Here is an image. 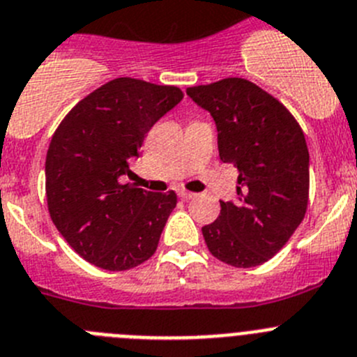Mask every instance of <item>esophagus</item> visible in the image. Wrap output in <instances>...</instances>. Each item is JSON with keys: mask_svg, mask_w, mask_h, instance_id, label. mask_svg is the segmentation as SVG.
<instances>
[{"mask_svg": "<svg viewBox=\"0 0 357 357\" xmlns=\"http://www.w3.org/2000/svg\"><path fill=\"white\" fill-rule=\"evenodd\" d=\"M178 195L181 199H194L195 197V194L194 192H188V190H185V188H181V190H178Z\"/></svg>", "mask_w": 357, "mask_h": 357, "instance_id": "1", "label": "esophagus"}]
</instances>
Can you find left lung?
I'll return each mask as SVG.
<instances>
[{
    "label": "left lung",
    "mask_w": 357,
    "mask_h": 357,
    "mask_svg": "<svg viewBox=\"0 0 357 357\" xmlns=\"http://www.w3.org/2000/svg\"><path fill=\"white\" fill-rule=\"evenodd\" d=\"M217 124L218 155L238 169L236 202L202 227L208 250L236 268L268 261L303 222L310 199V153L303 128L274 96L243 78L188 86Z\"/></svg>",
    "instance_id": "obj_1"
}]
</instances>
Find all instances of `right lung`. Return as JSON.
I'll return each instance as SVG.
<instances>
[{
	"instance_id": "right-lung-1",
	"label": "right lung",
	"mask_w": 357,
	"mask_h": 357,
	"mask_svg": "<svg viewBox=\"0 0 357 357\" xmlns=\"http://www.w3.org/2000/svg\"><path fill=\"white\" fill-rule=\"evenodd\" d=\"M183 99L174 85L115 78L83 98L54 130L46 155L50 217L66 242L102 271H130L155 255L178 195L133 183L131 158Z\"/></svg>"
}]
</instances>
